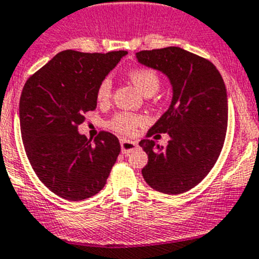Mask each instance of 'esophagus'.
I'll return each mask as SVG.
<instances>
[{"instance_id":"obj_1","label":"esophagus","mask_w":259,"mask_h":259,"mask_svg":"<svg viewBox=\"0 0 259 259\" xmlns=\"http://www.w3.org/2000/svg\"><path fill=\"white\" fill-rule=\"evenodd\" d=\"M137 142L129 141V139H121V151L122 153H129L137 148Z\"/></svg>"}]
</instances>
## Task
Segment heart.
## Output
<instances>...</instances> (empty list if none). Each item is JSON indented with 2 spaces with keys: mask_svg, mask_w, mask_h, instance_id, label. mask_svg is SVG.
I'll list each match as a JSON object with an SVG mask.
<instances>
[{
  "mask_svg": "<svg viewBox=\"0 0 259 259\" xmlns=\"http://www.w3.org/2000/svg\"><path fill=\"white\" fill-rule=\"evenodd\" d=\"M129 77L132 82L137 86V89L143 95L146 94H155L160 86V77L155 71L148 68H139L133 69L129 73ZM111 92H112V82L109 78H104L97 90V99L99 103H107L111 98ZM143 124V118L138 115L133 113H118L111 120L109 125L116 132L121 134H133L135 129L139 125Z\"/></svg>",
  "mask_w": 259,
  "mask_h": 259,
  "instance_id": "1",
  "label": "heart"
}]
</instances>
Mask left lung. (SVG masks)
<instances>
[{
  "label": "left lung",
  "mask_w": 259,
  "mask_h": 259,
  "mask_svg": "<svg viewBox=\"0 0 259 259\" xmlns=\"http://www.w3.org/2000/svg\"><path fill=\"white\" fill-rule=\"evenodd\" d=\"M135 58L164 73L173 93L166 112L150 129V134L167 133V146L139 142L148 155L142 176L153 190L183 193L208 176L222 151L228 121L226 85L213 63L177 46L139 51Z\"/></svg>",
  "instance_id": "left-lung-1"
}]
</instances>
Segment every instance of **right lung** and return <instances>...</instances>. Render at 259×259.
Masks as SVG:
<instances>
[{"label":"right lung","mask_w":259,"mask_h":259,"mask_svg":"<svg viewBox=\"0 0 259 259\" xmlns=\"http://www.w3.org/2000/svg\"><path fill=\"white\" fill-rule=\"evenodd\" d=\"M126 54L64 50L23 88L19 120L25 153L39 181L63 199L97 195L117 160V137L102 132L92 141L77 126L83 113L97 108L99 83Z\"/></svg>","instance_id":"obj_1"}]
</instances>
